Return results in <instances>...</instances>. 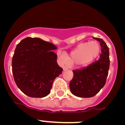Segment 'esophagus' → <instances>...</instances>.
<instances>
[{"mask_svg": "<svg viewBox=\"0 0 125 125\" xmlns=\"http://www.w3.org/2000/svg\"><path fill=\"white\" fill-rule=\"evenodd\" d=\"M67 69H68L67 67H66V66H64V67H63V70H64V71H66V70H67Z\"/></svg>", "mask_w": 125, "mask_h": 125, "instance_id": "34e87169", "label": "esophagus"}]
</instances>
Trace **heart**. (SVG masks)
<instances>
[{"label":"heart","instance_id":"b5f03b06","mask_svg":"<svg viewBox=\"0 0 125 125\" xmlns=\"http://www.w3.org/2000/svg\"><path fill=\"white\" fill-rule=\"evenodd\" d=\"M100 51V45L95 41H92L88 43H81L67 58V62L72 65H87L98 57Z\"/></svg>","mask_w":125,"mask_h":125}]
</instances>
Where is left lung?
<instances>
[{
	"instance_id": "obj_1",
	"label": "left lung",
	"mask_w": 125,
	"mask_h": 125,
	"mask_svg": "<svg viewBox=\"0 0 125 125\" xmlns=\"http://www.w3.org/2000/svg\"><path fill=\"white\" fill-rule=\"evenodd\" d=\"M93 38L100 43L102 55L100 59L87 67L73 70V76L69 83L72 94L81 98L95 95L104 87L108 75L110 64L108 47L102 39Z\"/></svg>"
}]
</instances>
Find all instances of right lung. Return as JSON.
Here are the masks:
<instances>
[{
    "label": "right lung",
    "mask_w": 125,
    "mask_h": 125,
    "mask_svg": "<svg viewBox=\"0 0 125 125\" xmlns=\"http://www.w3.org/2000/svg\"><path fill=\"white\" fill-rule=\"evenodd\" d=\"M57 49L40 38H26L17 45L12 59V72L19 89L33 98H42L50 93L53 81L62 73Z\"/></svg>",
    "instance_id": "right-lung-1"
}]
</instances>
